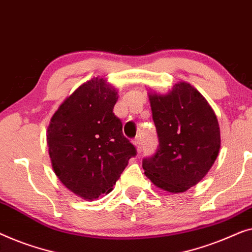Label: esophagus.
Wrapping results in <instances>:
<instances>
[{"mask_svg": "<svg viewBox=\"0 0 252 252\" xmlns=\"http://www.w3.org/2000/svg\"><path fill=\"white\" fill-rule=\"evenodd\" d=\"M133 144H134V146L137 147V152L138 153H140L141 152V138L140 137H136L133 139Z\"/></svg>", "mask_w": 252, "mask_h": 252, "instance_id": "1", "label": "esophagus"}]
</instances>
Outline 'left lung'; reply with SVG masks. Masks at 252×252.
<instances>
[{
    "label": "left lung",
    "mask_w": 252,
    "mask_h": 252,
    "mask_svg": "<svg viewBox=\"0 0 252 252\" xmlns=\"http://www.w3.org/2000/svg\"><path fill=\"white\" fill-rule=\"evenodd\" d=\"M157 126V153L143 160L155 186L183 193L201 182L218 157L220 130L205 98L189 83L179 82L166 94H150Z\"/></svg>",
    "instance_id": "1"
}]
</instances>
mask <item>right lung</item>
<instances>
[{"label":"right lung","mask_w":252,"mask_h":252,"mask_svg":"<svg viewBox=\"0 0 252 252\" xmlns=\"http://www.w3.org/2000/svg\"><path fill=\"white\" fill-rule=\"evenodd\" d=\"M118 92L104 79H91L65 99L51 118L47 141L60 182L84 200L113 189L136 147L113 113Z\"/></svg>","instance_id":"1"}]
</instances>
